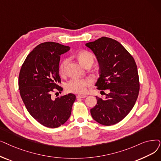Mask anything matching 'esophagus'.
Here are the masks:
<instances>
[{
	"label": "esophagus",
	"mask_w": 161,
	"mask_h": 161,
	"mask_svg": "<svg viewBox=\"0 0 161 161\" xmlns=\"http://www.w3.org/2000/svg\"><path fill=\"white\" fill-rule=\"evenodd\" d=\"M86 97H87L86 95H78L76 96L77 98H85Z\"/></svg>",
	"instance_id": "esophagus-1"
}]
</instances>
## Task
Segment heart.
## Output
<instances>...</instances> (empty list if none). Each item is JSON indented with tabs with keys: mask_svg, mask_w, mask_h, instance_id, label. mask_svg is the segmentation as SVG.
I'll return each instance as SVG.
<instances>
[{
	"mask_svg": "<svg viewBox=\"0 0 161 161\" xmlns=\"http://www.w3.org/2000/svg\"><path fill=\"white\" fill-rule=\"evenodd\" d=\"M78 58L80 63L86 67L89 64H92L93 63L95 57L92 53L83 51L78 54ZM68 62V58H64L60 62L58 66L60 74H64L65 73V69ZM92 80L89 78H73L66 83V89L67 92L70 93L83 94L87 92V88L92 86Z\"/></svg>",
	"mask_w": 161,
	"mask_h": 161,
	"instance_id": "heart-1",
	"label": "heart"
}]
</instances>
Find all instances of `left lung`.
<instances>
[{"label": "left lung", "instance_id": "left-lung-1", "mask_svg": "<svg viewBox=\"0 0 161 161\" xmlns=\"http://www.w3.org/2000/svg\"><path fill=\"white\" fill-rule=\"evenodd\" d=\"M99 64L100 76L95 86L101 92L108 89L105 99L96 96L97 103L90 110L93 119L102 125H114L134 107L139 92V80L134 58L117 41L102 37L86 44Z\"/></svg>", "mask_w": 161, "mask_h": 161}]
</instances>
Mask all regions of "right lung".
I'll return each mask as SVG.
<instances>
[{
  "instance_id": "obj_1",
  "label": "right lung",
  "mask_w": 161,
  "mask_h": 161,
  "mask_svg": "<svg viewBox=\"0 0 161 161\" xmlns=\"http://www.w3.org/2000/svg\"><path fill=\"white\" fill-rule=\"evenodd\" d=\"M69 48L55 42L42 43L27 55L20 69L18 87L22 101L31 116L47 128L64 124L76 99L72 93L54 100L51 96L56 91L61 93L63 90L58 86L60 56Z\"/></svg>"
}]
</instances>
